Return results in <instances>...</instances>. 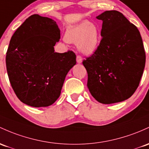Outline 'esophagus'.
I'll list each match as a JSON object with an SVG mask.
<instances>
[{"instance_id": "1", "label": "esophagus", "mask_w": 149, "mask_h": 149, "mask_svg": "<svg viewBox=\"0 0 149 149\" xmlns=\"http://www.w3.org/2000/svg\"><path fill=\"white\" fill-rule=\"evenodd\" d=\"M76 61H77L78 63H82V61H83L82 57L78 55V56H77V57H76Z\"/></svg>"}]
</instances>
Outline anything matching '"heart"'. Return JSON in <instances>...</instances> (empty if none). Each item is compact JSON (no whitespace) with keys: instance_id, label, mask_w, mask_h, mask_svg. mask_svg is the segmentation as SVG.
Listing matches in <instances>:
<instances>
[{"instance_id":"1","label":"heart","mask_w":149,"mask_h":149,"mask_svg":"<svg viewBox=\"0 0 149 149\" xmlns=\"http://www.w3.org/2000/svg\"><path fill=\"white\" fill-rule=\"evenodd\" d=\"M64 39L68 43H76L78 51L83 55L91 56L99 47L100 29L97 24L84 20L67 28Z\"/></svg>"}]
</instances>
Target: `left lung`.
Segmentation results:
<instances>
[{"label":"left lung","instance_id":"8db88e82","mask_svg":"<svg viewBox=\"0 0 149 149\" xmlns=\"http://www.w3.org/2000/svg\"><path fill=\"white\" fill-rule=\"evenodd\" d=\"M96 18L102 21V38L96 52L83 61L88 88L100 103L122 102L139 85L146 63L143 41L137 27L119 11H104Z\"/></svg>","mask_w":149,"mask_h":149}]
</instances>
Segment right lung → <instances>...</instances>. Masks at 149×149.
I'll use <instances>...</instances> for the list:
<instances>
[{"mask_svg":"<svg viewBox=\"0 0 149 149\" xmlns=\"http://www.w3.org/2000/svg\"><path fill=\"white\" fill-rule=\"evenodd\" d=\"M60 39L56 22L32 15L15 32L6 53L10 83L18 99L35 107L54 103L65 78L76 63L72 51L54 52Z\"/></svg>","mask_w":149,"mask_h":149,"instance_id":"add662e5","label":"right lung"}]
</instances>
